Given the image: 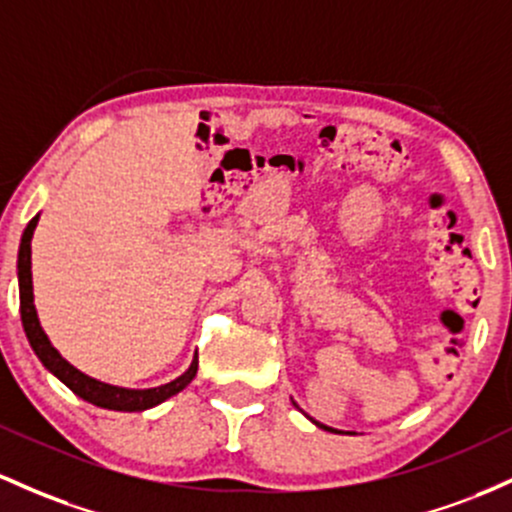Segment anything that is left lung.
<instances>
[{"mask_svg":"<svg viewBox=\"0 0 512 512\" xmlns=\"http://www.w3.org/2000/svg\"><path fill=\"white\" fill-rule=\"evenodd\" d=\"M320 425V423H318ZM320 428H325V425H320ZM325 430H330V428H325Z\"/></svg>","mask_w":512,"mask_h":512,"instance_id":"left-lung-1","label":"left lung"}]
</instances>
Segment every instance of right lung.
Wrapping results in <instances>:
<instances>
[{
  "mask_svg": "<svg viewBox=\"0 0 512 512\" xmlns=\"http://www.w3.org/2000/svg\"><path fill=\"white\" fill-rule=\"evenodd\" d=\"M38 216L31 218L24 230V238H21L19 247V299H21V323H24L26 338L31 342L33 352L43 362V367L50 369L60 381L70 389L72 393L84 398V401L94 403L99 408H109V411H145V408H153L157 403H162L165 398L174 396L189 384L196 376L199 369V357H194L192 367L187 369L179 379L170 381L165 386H157V389H145V391H133V389H119V386L101 384V381L92 379V376L82 374L80 369L72 367L70 362H65L60 357V352L50 345L48 335L43 333L41 323H38L36 306H33V282H31V238L33 230H36Z\"/></svg>",
  "mask_w": 512,
  "mask_h": 512,
  "instance_id": "obj_1",
  "label": "right lung"
}]
</instances>
